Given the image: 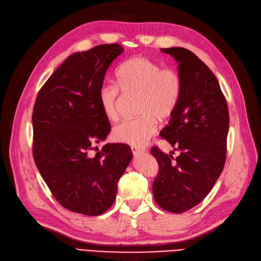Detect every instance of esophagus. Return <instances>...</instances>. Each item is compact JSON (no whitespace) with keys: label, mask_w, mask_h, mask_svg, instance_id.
Masks as SVG:
<instances>
[{"label":"esophagus","mask_w":261,"mask_h":261,"mask_svg":"<svg viewBox=\"0 0 261 261\" xmlns=\"http://www.w3.org/2000/svg\"><path fill=\"white\" fill-rule=\"evenodd\" d=\"M130 149H132V151H133L134 155H139V154H143V153H145V151H146V149H145V148H143V147H136V146H132V147H130Z\"/></svg>","instance_id":"obj_1"}]
</instances>
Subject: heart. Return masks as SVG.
<instances>
[{"label":"heart","instance_id":"heart-1","mask_svg":"<svg viewBox=\"0 0 261 261\" xmlns=\"http://www.w3.org/2000/svg\"><path fill=\"white\" fill-rule=\"evenodd\" d=\"M117 85L100 86L98 102L109 121L120 117L121 91L138 94V117L116 125L112 137L118 143L144 146L158 129V120L168 121L175 113L183 91V82L175 69L161 67L159 63L145 57L132 58L118 66Z\"/></svg>","mask_w":261,"mask_h":261}]
</instances>
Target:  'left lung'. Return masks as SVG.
I'll return each instance as SVG.
<instances>
[{"label": "left lung", "mask_w": 261, "mask_h": 261, "mask_svg": "<svg viewBox=\"0 0 261 261\" xmlns=\"http://www.w3.org/2000/svg\"><path fill=\"white\" fill-rule=\"evenodd\" d=\"M162 51L178 62L183 91L160 136L180 153L174 158L156 146L150 150L159 165L152 193L163 210L181 213L203 200L222 172L230 118L218 80L196 54L184 48Z\"/></svg>", "instance_id": "8db88e82"}]
</instances>
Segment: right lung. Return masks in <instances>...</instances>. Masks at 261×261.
Masks as SVG:
<instances>
[{
    "instance_id": "obj_1",
    "label": "right lung",
    "mask_w": 261,
    "mask_h": 261,
    "mask_svg": "<svg viewBox=\"0 0 261 261\" xmlns=\"http://www.w3.org/2000/svg\"><path fill=\"white\" fill-rule=\"evenodd\" d=\"M122 52L120 44L111 43L69 55L39 90L34 106L37 168L61 206L85 216H100L112 206L133 158L125 144H107L90 155L111 130L98 91Z\"/></svg>"
}]
</instances>
